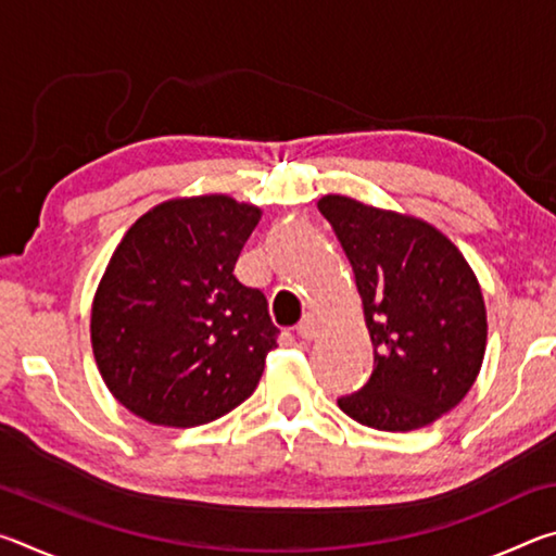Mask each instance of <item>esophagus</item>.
I'll list each match as a JSON object with an SVG mask.
<instances>
[{"label": "esophagus", "mask_w": 556, "mask_h": 556, "mask_svg": "<svg viewBox=\"0 0 556 556\" xmlns=\"http://www.w3.org/2000/svg\"><path fill=\"white\" fill-rule=\"evenodd\" d=\"M318 333H321V324L314 316H304V321L296 326V336L304 338V341H314Z\"/></svg>", "instance_id": "1"}]
</instances>
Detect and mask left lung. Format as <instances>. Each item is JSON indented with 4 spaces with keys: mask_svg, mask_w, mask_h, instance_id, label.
Listing matches in <instances>:
<instances>
[{
    "mask_svg": "<svg viewBox=\"0 0 556 556\" xmlns=\"http://www.w3.org/2000/svg\"><path fill=\"white\" fill-rule=\"evenodd\" d=\"M318 211L353 267L375 355L370 380L338 407L380 431L431 425L483 365L488 321L473 269L444 232L412 215L348 195H324Z\"/></svg>",
    "mask_w": 556,
    "mask_h": 556,
    "instance_id": "left-lung-1",
    "label": "left lung"
}]
</instances>
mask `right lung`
<instances>
[{
  "label": "right lung",
  "instance_id": "right-lung-1",
  "mask_svg": "<svg viewBox=\"0 0 556 556\" xmlns=\"http://www.w3.org/2000/svg\"><path fill=\"white\" fill-rule=\"evenodd\" d=\"M260 218L230 195L174 199L117 244L92 301V353L115 400L149 425H208L255 392L279 328L232 269Z\"/></svg>",
  "mask_w": 556,
  "mask_h": 556
}]
</instances>
